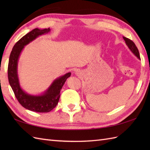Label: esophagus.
<instances>
[{
  "instance_id": "34e87169",
  "label": "esophagus",
  "mask_w": 150,
  "mask_h": 150,
  "mask_svg": "<svg viewBox=\"0 0 150 150\" xmlns=\"http://www.w3.org/2000/svg\"><path fill=\"white\" fill-rule=\"evenodd\" d=\"M77 73V75H79V73Z\"/></svg>"
}]
</instances>
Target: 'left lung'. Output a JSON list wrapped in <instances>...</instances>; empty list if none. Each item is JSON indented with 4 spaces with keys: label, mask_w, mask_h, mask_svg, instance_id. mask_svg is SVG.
<instances>
[{
    "label": "left lung",
    "mask_w": 150,
    "mask_h": 150,
    "mask_svg": "<svg viewBox=\"0 0 150 150\" xmlns=\"http://www.w3.org/2000/svg\"><path fill=\"white\" fill-rule=\"evenodd\" d=\"M123 39L124 40H125V42L126 44V45L128 46V47H129V49L132 51V52L134 54V55L137 57L139 59H141L140 58V55H139V50L137 49V47L136 45L135 44V43L133 42L132 40H130L128 38H126L125 37H123Z\"/></svg>",
    "instance_id": "8db88e82"
}]
</instances>
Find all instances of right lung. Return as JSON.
I'll list each match as a JSON object with an SVG mask.
<instances>
[{
	"instance_id": "add662e5",
	"label": "right lung",
	"mask_w": 150,
	"mask_h": 150,
	"mask_svg": "<svg viewBox=\"0 0 150 150\" xmlns=\"http://www.w3.org/2000/svg\"><path fill=\"white\" fill-rule=\"evenodd\" d=\"M50 31V28L44 30L35 28L25 35L13 47L8 63V76L9 83L18 103L26 109L39 113L49 112L56 107L59 100L60 90L66 79L71 76V73H66L64 75L55 79L43 94L31 95L26 93L21 88L17 74L18 60L25 46L39 36L47 33Z\"/></svg>"
}]
</instances>
